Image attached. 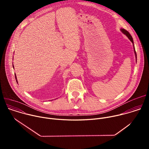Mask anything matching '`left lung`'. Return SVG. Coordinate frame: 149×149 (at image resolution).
<instances>
[{
  "label": "left lung",
  "instance_id": "1",
  "mask_svg": "<svg viewBox=\"0 0 149 149\" xmlns=\"http://www.w3.org/2000/svg\"><path fill=\"white\" fill-rule=\"evenodd\" d=\"M120 31H121V32L123 34H124L125 35H126V36H127V38H128L130 40V41L132 42L133 45V47H134V54H135V56H136V61H137V55H136V51H135V48H134V42H133L132 36H131V35L130 34V33H129L128 31H127L125 30L124 29H120Z\"/></svg>",
  "mask_w": 149,
  "mask_h": 149
}]
</instances>
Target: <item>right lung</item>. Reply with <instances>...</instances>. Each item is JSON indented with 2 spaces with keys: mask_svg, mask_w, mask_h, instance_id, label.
I'll list each match as a JSON object with an SVG mask.
<instances>
[{
  "mask_svg": "<svg viewBox=\"0 0 149 149\" xmlns=\"http://www.w3.org/2000/svg\"><path fill=\"white\" fill-rule=\"evenodd\" d=\"M13 67L14 68V67H13ZM15 78H16V82H17V78H16V74H15Z\"/></svg>",
  "mask_w": 149,
  "mask_h": 149,
  "instance_id": "obj_1",
  "label": "right lung"
}]
</instances>
